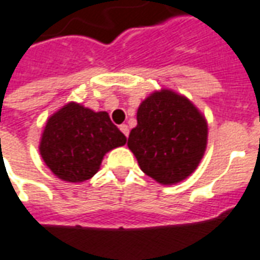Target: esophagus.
<instances>
[{
	"mask_svg": "<svg viewBox=\"0 0 260 260\" xmlns=\"http://www.w3.org/2000/svg\"><path fill=\"white\" fill-rule=\"evenodd\" d=\"M119 128H120V132H122L123 134L126 136V137H128V126L127 124H124V123H123V124H120V126H119Z\"/></svg>",
	"mask_w": 260,
	"mask_h": 260,
	"instance_id": "1",
	"label": "esophagus"
}]
</instances>
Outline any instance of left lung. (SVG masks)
Here are the masks:
<instances>
[{
	"instance_id": "1",
	"label": "left lung",
	"mask_w": 260,
	"mask_h": 260,
	"mask_svg": "<svg viewBox=\"0 0 260 260\" xmlns=\"http://www.w3.org/2000/svg\"><path fill=\"white\" fill-rule=\"evenodd\" d=\"M208 141V124L190 100L172 90L145 98L127 145L144 173L160 184L187 179L200 165Z\"/></svg>"
}]
</instances>
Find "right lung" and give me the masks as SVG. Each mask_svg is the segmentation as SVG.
<instances>
[{
    "label": "right lung",
    "mask_w": 260,
    "mask_h": 260,
    "mask_svg": "<svg viewBox=\"0 0 260 260\" xmlns=\"http://www.w3.org/2000/svg\"><path fill=\"white\" fill-rule=\"evenodd\" d=\"M126 141L107 112H94L69 102L47 120L40 153L60 180L81 183L98 172L105 153Z\"/></svg>",
    "instance_id": "add662e5"
}]
</instances>
